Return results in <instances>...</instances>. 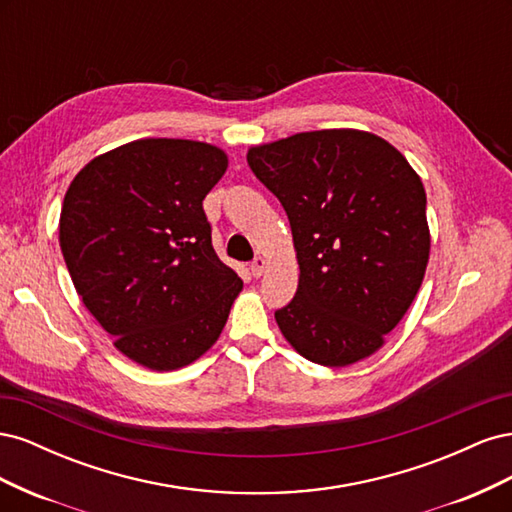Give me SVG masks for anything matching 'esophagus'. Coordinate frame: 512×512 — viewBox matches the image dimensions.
I'll return each mask as SVG.
<instances>
[{
    "label": "esophagus",
    "mask_w": 512,
    "mask_h": 512,
    "mask_svg": "<svg viewBox=\"0 0 512 512\" xmlns=\"http://www.w3.org/2000/svg\"><path fill=\"white\" fill-rule=\"evenodd\" d=\"M265 269H267V260L262 258V256L254 258V262H252V265H250V271H252V275H254V277H260L262 273H265Z\"/></svg>",
    "instance_id": "obj_1"
}]
</instances>
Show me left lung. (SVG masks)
<instances>
[{
  "instance_id": "left-lung-1",
  "label": "left lung",
  "mask_w": 512,
  "mask_h": 512,
  "mask_svg": "<svg viewBox=\"0 0 512 512\" xmlns=\"http://www.w3.org/2000/svg\"><path fill=\"white\" fill-rule=\"evenodd\" d=\"M247 164L292 228L299 286L275 312L288 344L327 367L374 354L425 277L421 177L393 145L361 130L294 134L252 147Z\"/></svg>"
}]
</instances>
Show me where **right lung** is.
Returning <instances> with one entry per match:
<instances>
[{
	"instance_id": "right-lung-1",
	"label": "right lung",
	"mask_w": 512,
	"mask_h": 512,
	"mask_svg": "<svg viewBox=\"0 0 512 512\" xmlns=\"http://www.w3.org/2000/svg\"><path fill=\"white\" fill-rule=\"evenodd\" d=\"M226 168L213 145L141 138L94 158L70 183L61 254L85 307L138 365L196 361L243 288L215 254L203 209Z\"/></svg>"
}]
</instances>
